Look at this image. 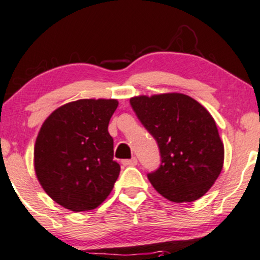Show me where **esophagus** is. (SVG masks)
I'll use <instances>...</instances> for the list:
<instances>
[{
  "label": "esophagus",
  "instance_id": "esophagus-1",
  "mask_svg": "<svg viewBox=\"0 0 260 260\" xmlns=\"http://www.w3.org/2000/svg\"><path fill=\"white\" fill-rule=\"evenodd\" d=\"M137 162H138V161H137L136 157H132V159H129V160L122 161V164H123L124 166H136Z\"/></svg>",
  "mask_w": 260,
  "mask_h": 260
}]
</instances>
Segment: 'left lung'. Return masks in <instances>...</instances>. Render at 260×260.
Returning a JSON list of instances; mask_svg holds the SVG:
<instances>
[{
    "label": "left lung",
    "mask_w": 260,
    "mask_h": 260,
    "mask_svg": "<svg viewBox=\"0 0 260 260\" xmlns=\"http://www.w3.org/2000/svg\"><path fill=\"white\" fill-rule=\"evenodd\" d=\"M129 101L160 149V168L148 174L153 187L175 203L204 196L219 177L225 154L213 116L180 92L140 95Z\"/></svg>",
    "instance_id": "1"
}]
</instances>
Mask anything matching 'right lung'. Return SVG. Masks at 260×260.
<instances>
[{"mask_svg":"<svg viewBox=\"0 0 260 260\" xmlns=\"http://www.w3.org/2000/svg\"><path fill=\"white\" fill-rule=\"evenodd\" d=\"M115 99H80L45 120L34 147L35 174L56 203L72 211L98 208L120 175L107 127Z\"/></svg>","mask_w":260,"mask_h":260,"instance_id":"right-lung-1","label":"right lung"}]
</instances>
